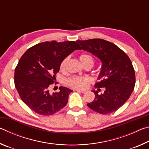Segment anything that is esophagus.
Listing matches in <instances>:
<instances>
[{"mask_svg":"<svg viewBox=\"0 0 149 149\" xmlns=\"http://www.w3.org/2000/svg\"><path fill=\"white\" fill-rule=\"evenodd\" d=\"M75 91H77V92L81 93H85V92H86V91H85V90H79V89H77V90H75Z\"/></svg>","mask_w":149,"mask_h":149,"instance_id":"1","label":"esophagus"}]
</instances>
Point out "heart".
<instances>
[{
	"label": "heart",
	"mask_w": 149,
	"mask_h": 149,
	"mask_svg": "<svg viewBox=\"0 0 149 149\" xmlns=\"http://www.w3.org/2000/svg\"><path fill=\"white\" fill-rule=\"evenodd\" d=\"M79 60L81 64L84 65L87 62H92L93 64V58L87 54H82L79 56ZM69 57H65L62 60L60 64V70L63 71L65 69L68 62ZM92 81V79L88 76L83 77H72L67 80V84L70 87L77 89H83L87 87V85Z\"/></svg>",
	"instance_id": "1"
}]
</instances>
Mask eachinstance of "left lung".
<instances>
[{"label":"left lung","instance_id":"left-lung-1","mask_svg":"<svg viewBox=\"0 0 149 149\" xmlns=\"http://www.w3.org/2000/svg\"><path fill=\"white\" fill-rule=\"evenodd\" d=\"M84 49L97 56L102 63L95 84L98 91L105 89L103 94L95 93V99L87 104L95 112L101 114L114 112L129 99L135 84V74L129 56L115 44L102 39L77 41Z\"/></svg>","mask_w":149,"mask_h":149}]
</instances>
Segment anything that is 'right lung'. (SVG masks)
I'll return each instance as SVG.
<instances>
[{"mask_svg": "<svg viewBox=\"0 0 149 149\" xmlns=\"http://www.w3.org/2000/svg\"><path fill=\"white\" fill-rule=\"evenodd\" d=\"M81 49L75 41H46L29 48L22 55L15 68L14 84L30 109L39 115L50 116L67 104L72 90L61 86L59 92L51 93L49 89L56 80L62 60Z\"/></svg>", "mask_w": 149, "mask_h": 149, "instance_id": "right-lung-1", "label": "right lung"}]
</instances>
